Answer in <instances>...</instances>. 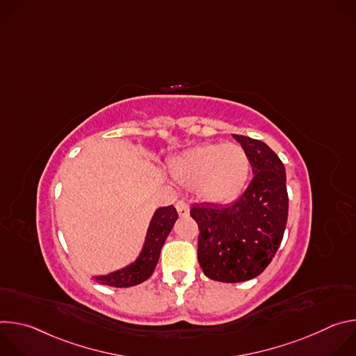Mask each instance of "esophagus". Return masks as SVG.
Returning a JSON list of instances; mask_svg holds the SVG:
<instances>
[{"label": "esophagus", "mask_w": 356, "mask_h": 356, "mask_svg": "<svg viewBox=\"0 0 356 356\" xmlns=\"http://www.w3.org/2000/svg\"><path fill=\"white\" fill-rule=\"evenodd\" d=\"M176 210H177V214H179L180 217H187L188 213H190L188 204H187L186 201H183V200H179V201L176 202Z\"/></svg>", "instance_id": "1"}]
</instances>
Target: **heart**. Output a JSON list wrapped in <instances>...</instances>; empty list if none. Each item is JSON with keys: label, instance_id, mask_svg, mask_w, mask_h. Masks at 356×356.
Segmentation results:
<instances>
[{"label": "heart", "instance_id": "b5f03b06", "mask_svg": "<svg viewBox=\"0 0 356 356\" xmlns=\"http://www.w3.org/2000/svg\"><path fill=\"white\" fill-rule=\"evenodd\" d=\"M169 173L180 186L195 187L200 200L224 204L242 193L249 176V158L238 143H204L173 158Z\"/></svg>", "mask_w": 356, "mask_h": 356}]
</instances>
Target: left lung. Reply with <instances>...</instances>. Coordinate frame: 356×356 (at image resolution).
<instances>
[{
	"label": "left lung",
	"mask_w": 356,
	"mask_h": 356,
	"mask_svg": "<svg viewBox=\"0 0 356 356\" xmlns=\"http://www.w3.org/2000/svg\"><path fill=\"white\" fill-rule=\"evenodd\" d=\"M243 147L253 177L229 206L195 204L198 264L216 282L238 283L259 276L277 252L287 222L284 165L262 140L232 135Z\"/></svg>",
	"instance_id": "1"
}]
</instances>
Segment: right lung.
<instances>
[{"label": "right lung", "instance_id": "right-lung-1", "mask_svg": "<svg viewBox=\"0 0 356 356\" xmlns=\"http://www.w3.org/2000/svg\"><path fill=\"white\" fill-rule=\"evenodd\" d=\"M176 220L177 211L173 206L158 209L149 224L145 245L142 248L139 258L132 265L121 270L113 272L106 276H95L94 279L101 284L113 287H131L149 279L158 265L161 249Z\"/></svg>", "mask_w": 356, "mask_h": 356}]
</instances>
